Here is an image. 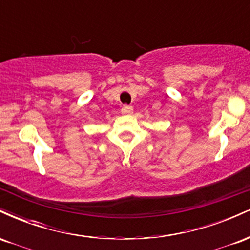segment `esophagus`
<instances>
[{
	"label": "esophagus",
	"instance_id": "esophagus-1",
	"mask_svg": "<svg viewBox=\"0 0 250 250\" xmlns=\"http://www.w3.org/2000/svg\"><path fill=\"white\" fill-rule=\"evenodd\" d=\"M121 111H122V114H127V115H129V114L133 113V107H131V105L125 104V105H123V107H122Z\"/></svg>",
	"mask_w": 250,
	"mask_h": 250
}]
</instances>
